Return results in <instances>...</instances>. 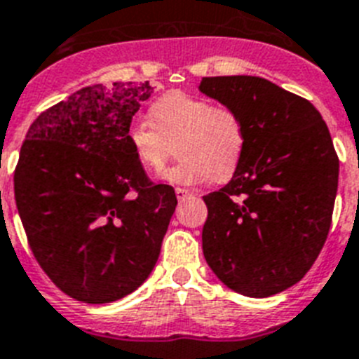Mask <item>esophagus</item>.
Segmentation results:
<instances>
[{
  "label": "esophagus",
  "instance_id": "esophagus-1",
  "mask_svg": "<svg viewBox=\"0 0 359 359\" xmlns=\"http://www.w3.org/2000/svg\"><path fill=\"white\" fill-rule=\"evenodd\" d=\"M176 196H177V200L183 201V200H187L189 196H192V192L189 191V189H176Z\"/></svg>",
  "mask_w": 359,
  "mask_h": 359
}]
</instances>
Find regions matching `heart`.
Segmentation results:
<instances>
[{
	"label": "heart",
	"mask_w": 359,
	"mask_h": 359,
	"mask_svg": "<svg viewBox=\"0 0 359 359\" xmlns=\"http://www.w3.org/2000/svg\"><path fill=\"white\" fill-rule=\"evenodd\" d=\"M154 121L133 119L128 126L130 148L148 170L165 165L176 141L182 161L159 177L170 185H200L235 172L245 150L244 121L235 109L185 93L163 95L152 106Z\"/></svg>",
	"instance_id": "b5f03b06"
}]
</instances>
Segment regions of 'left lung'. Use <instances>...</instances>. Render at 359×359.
Returning a JSON list of instances; mask_svg holds the SVG:
<instances>
[{
    "label": "left lung",
    "mask_w": 359,
    "mask_h": 359,
    "mask_svg": "<svg viewBox=\"0 0 359 359\" xmlns=\"http://www.w3.org/2000/svg\"><path fill=\"white\" fill-rule=\"evenodd\" d=\"M198 90L245 126L231 182L203 196V257L245 297L284 292L312 268L330 229L339 176L330 132L312 102L260 76H203Z\"/></svg>",
    "instance_id": "obj_1"
}]
</instances>
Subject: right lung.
Wrapping results in <instances>:
<instances>
[{"instance_id": "right-lung-1", "label": "right lung", "mask_w": 359, "mask_h": 359, "mask_svg": "<svg viewBox=\"0 0 359 359\" xmlns=\"http://www.w3.org/2000/svg\"><path fill=\"white\" fill-rule=\"evenodd\" d=\"M148 82L93 84L38 115L14 172L16 207L47 277L69 297L114 303L148 279L176 211L126 133Z\"/></svg>"}]
</instances>
